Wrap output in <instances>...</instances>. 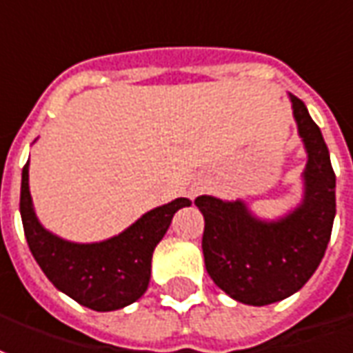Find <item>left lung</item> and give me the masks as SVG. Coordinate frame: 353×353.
Wrapping results in <instances>:
<instances>
[{
    "mask_svg": "<svg viewBox=\"0 0 353 353\" xmlns=\"http://www.w3.org/2000/svg\"><path fill=\"white\" fill-rule=\"evenodd\" d=\"M298 132L307 150L305 198L276 223L257 221L242 201L200 196L205 228V269L221 290L248 305L281 302L298 292L319 267L336 215V176L329 148L302 99L290 96Z\"/></svg>",
    "mask_w": 353,
    "mask_h": 353,
    "instance_id": "8db88e82",
    "label": "left lung"
}]
</instances>
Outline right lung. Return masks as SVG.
<instances>
[{"label": "right lung", "instance_id": "add662e5", "mask_svg": "<svg viewBox=\"0 0 353 353\" xmlns=\"http://www.w3.org/2000/svg\"><path fill=\"white\" fill-rule=\"evenodd\" d=\"M186 198L148 211L119 236L99 244H72L53 236L38 223L28 190V163L23 167L21 217L28 248L55 288L94 311L121 310L148 290L152 255L172 215L190 205Z\"/></svg>", "mask_w": 353, "mask_h": 353}]
</instances>
